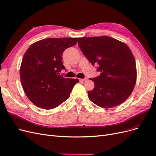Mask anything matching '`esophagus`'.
<instances>
[{"instance_id":"esophagus-1","label":"esophagus","mask_w":156,"mask_h":156,"mask_svg":"<svg viewBox=\"0 0 156 156\" xmlns=\"http://www.w3.org/2000/svg\"><path fill=\"white\" fill-rule=\"evenodd\" d=\"M79 80L80 82H84V81H86V78H84V79H79Z\"/></svg>"}]
</instances>
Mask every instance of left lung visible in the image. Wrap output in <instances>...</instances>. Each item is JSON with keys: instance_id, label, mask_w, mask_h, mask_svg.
I'll use <instances>...</instances> for the list:
<instances>
[{"instance_id": "1", "label": "left lung", "mask_w": 156, "mask_h": 156, "mask_svg": "<svg viewBox=\"0 0 156 156\" xmlns=\"http://www.w3.org/2000/svg\"><path fill=\"white\" fill-rule=\"evenodd\" d=\"M79 48L100 76L90 78L95 83L88 91L90 101L111 108L128 98L136 81V66L132 52L125 43L107 36L79 38Z\"/></svg>"}]
</instances>
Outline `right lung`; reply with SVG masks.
I'll use <instances>...</instances> for the list:
<instances>
[{
  "label": "right lung",
  "mask_w": 156,
  "mask_h": 156,
  "mask_svg": "<svg viewBox=\"0 0 156 156\" xmlns=\"http://www.w3.org/2000/svg\"><path fill=\"white\" fill-rule=\"evenodd\" d=\"M77 38H50L34 43L25 53L20 69V80L28 98L45 109L56 108L69 98L78 79L65 78L62 55L77 43Z\"/></svg>",
  "instance_id": "obj_1"
}]
</instances>
